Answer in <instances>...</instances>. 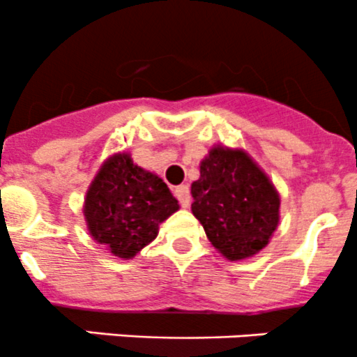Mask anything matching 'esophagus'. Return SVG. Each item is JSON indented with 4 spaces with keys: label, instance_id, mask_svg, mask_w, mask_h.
Returning <instances> with one entry per match:
<instances>
[{
    "label": "esophagus",
    "instance_id": "1",
    "mask_svg": "<svg viewBox=\"0 0 357 357\" xmlns=\"http://www.w3.org/2000/svg\"><path fill=\"white\" fill-rule=\"evenodd\" d=\"M175 197H177L178 199V203H180V206L182 208H187L190 204V190H189V187L187 185H178V187H175Z\"/></svg>",
    "mask_w": 357,
    "mask_h": 357
}]
</instances>
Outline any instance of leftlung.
I'll return each mask as SVG.
<instances>
[{
  "label": "left lung",
  "mask_w": 357,
  "mask_h": 357,
  "mask_svg": "<svg viewBox=\"0 0 357 357\" xmlns=\"http://www.w3.org/2000/svg\"><path fill=\"white\" fill-rule=\"evenodd\" d=\"M192 182V213L211 245L229 260L259 253L280 222V196L243 151L213 147Z\"/></svg>",
  "instance_id": "left-lung-1"
}]
</instances>
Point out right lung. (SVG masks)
<instances>
[{
    "mask_svg": "<svg viewBox=\"0 0 357 357\" xmlns=\"http://www.w3.org/2000/svg\"><path fill=\"white\" fill-rule=\"evenodd\" d=\"M178 210V201L158 175L114 154L102 165L84 199L88 231L112 255L132 259L158 236V225Z\"/></svg>",
    "mask_w": 357,
    "mask_h": 357,
    "instance_id": "1",
    "label": "right lung"
}]
</instances>
